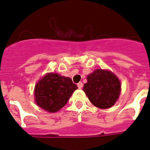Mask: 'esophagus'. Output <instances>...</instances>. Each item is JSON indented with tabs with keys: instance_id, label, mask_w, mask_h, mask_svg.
<instances>
[{
	"instance_id": "obj_1",
	"label": "esophagus",
	"mask_w": 150,
	"mask_h": 150,
	"mask_svg": "<svg viewBox=\"0 0 150 150\" xmlns=\"http://www.w3.org/2000/svg\"><path fill=\"white\" fill-rule=\"evenodd\" d=\"M77 87H78L79 89H81L83 87V83L82 82H80L77 83Z\"/></svg>"
}]
</instances>
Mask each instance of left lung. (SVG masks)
Segmentation results:
<instances>
[{"mask_svg": "<svg viewBox=\"0 0 150 150\" xmlns=\"http://www.w3.org/2000/svg\"><path fill=\"white\" fill-rule=\"evenodd\" d=\"M87 80L83 90L95 107L106 109L115 104L120 95L121 83L113 73L97 69Z\"/></svg>", "mask_w": 150, "mask_h": 150, "instance_id": "left-lung-1", "label": "left lung"}]
</instances>
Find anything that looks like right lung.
I'll use <instances>...</instances> for the list:
<instances>
[{
  "label": "right lung",
  "mask_w": 150,
  "mask_h": 150,
  "mask_svg": "<svg viewBox=\"0 0 150 150\" xmlns=\"http://www.w3.org/2000/svg\"><path fill=\"white\" fill-rule=\"evenodd\" d=\"M77 86L69 77L49 73L35 87V100L48 112H56L68 102Z\"/></svg>",
  "instance_id": "obj_1"
}]
</instances>
